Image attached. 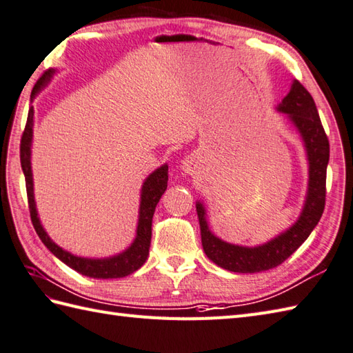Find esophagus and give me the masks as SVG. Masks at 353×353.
I'll list each match as a JSON object with an SVG mask.
<instances>
[{
  "instance_id": "1",
  "label": "esophagus",
  "mask_w": 353,
  "mask_h": 353,
  "mask_svg": "<svg viewBox=\"0 0 353 353\" xmlns=\"http://www.w3.org/2000/svg\"><path fill=\"white\" fill-rule=\"evenodd\" d=\"M193 166H194V160L192 157H187L183 163V169L187 172V174H190V172H193Z\"/></svg>"
}]
</instances>
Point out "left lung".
<instances>
[{
    "label": "left lung",
    "mask_w": 353,
    "mask_h": 353,
    "mask_svg": "<svg viewBox=\"0 0 353 353\" xmlns=\"http://www.w3.org/2000/svg\"><path fill=\"white\" fill-rule=\"evenodd\" d=\"M276 110L288 116L303 140L308 157V190L299 219L279 236L260 246L231 245L210 231L205 207L196 202L203 252L219 268L237 273L264 272L283 264L316 228L325 210L326 168L330 161V140L320 122L314 99L294 80Z\"/></svg>",
    "instance_id": "1"
}]
</instances>
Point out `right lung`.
<instances>
[{
	"label": "right lung",
	"mask_w": 353,
	"mask_h": 353,
	"mask_svg": "<svg viewBox=\"0 0 353 353\" xmlns=\"http://www.w3.org/2000/svg\"><path fill=\"white\" fill-rule=\"evenodd\" d=\"M56 70L50 69L39 78V81L31 92V101L34 99L41 89H43L50 83ZM33 105L30 107L28 117L26 123V130L22 132L21 139V166L26 175V187L31 222L39 239L51 252L56 255L60 261H63L70 269L77 270L84 276L97 278V279H112V278H123L131 275L132 272L142 268L150 255V245L152 236V216L157 203H159L161 194L168 189V164H163L159 169H155L152 174L145 179L140 192V208H139V222H137V234L134 241L131 243L128 249L114 256L108 258H83L72 255L68 250L61 249L54 243L37 217L36 202H34V189H33V172H31V140H33Z\"/></svg>",
	"instance_id": "obj_1"
}]
</instances>
